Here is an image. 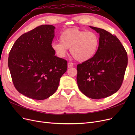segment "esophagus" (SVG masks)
Instances as JSON below:
<instances>
[{
	"instance_id": "esophagus-1",
	"label": "esophagus",
	"mask_w": 135,
	"mask_h": 135,
	"mask_svg": "<svg viewBox=\"0 0 135 135\" xmlns=\"http://www.w3.org/2000/svg\"><path fill=\"white\" fill-rule=\"evenodd\" d=\"M73 65H74V63H72V62H68V68H70V67H73Z\"/></svg>"
}]
</instances>
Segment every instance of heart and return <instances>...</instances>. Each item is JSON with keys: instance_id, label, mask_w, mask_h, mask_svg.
<instances>
[{"instance_id": "b5f03b06", "label": "heart", "mask_w": 135, "mask_h": 135, "mask_svg": "<svg viewBox=\"0 0 135 135\" xmlns=\"http://www.w3.org/2000/svg\"><path fill=\"white\" fill-rule=\"evenodd\" d=\"M60 41H54L51 47L60 57H63L70 49V54L77 61H86L97 52L99 45V38L93 31L69 30L64 31L60 37Z\"/></svg>"}]
</instances>
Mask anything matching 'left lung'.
Masks as SVG:
<instances>
[{
	"mask_svg": "<svg viewBox=\"0 0 135 135\" xmlns=\"http://www.w3.org/2000/svg\"><path fill=\"white\" fill-rule=\"evenodd\" d=\"M90 27L100 34L93 57L77 65L79 90L93 99L107 97L121 87L127 65V54L116 35L104 30Z\"/></svg>",
	"mask_w": 135,
	"mask_h": 135,
	"instance_id": "1",
	"label": "left lung"
}]
</instances>
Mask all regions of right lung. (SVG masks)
<instances>
[{"instance_id": "1", "label": "right lung", "mask_w": 135, "mask_h": 135, "mask_svg": "<svg viewBox=\"0 0 135 135\" xmlns=\"http://www.w3.org/2000/svg\"><path fill=\"white\" fill-rule=\"evenodd\" d=\"M55 27L44 25L23 34L9 54L13 85L20 93L37 100L52 95L67 69V61L55 56L51 47Z\"/></svg>"}]
</instances>
